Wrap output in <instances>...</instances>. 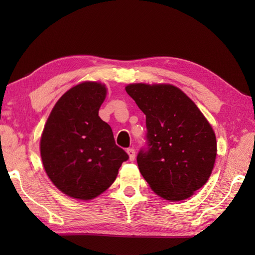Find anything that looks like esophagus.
<instances>
[{"instance_id": "34e87169", "label": "esophagus", "mask_w": 255, "mask_h": 255, "mask_svg": "<svg viewBox=\"0 0 255 255\" xmlns=\"http://www.w3.org/2000/svg\"><path fill=\"white\" fill-rule=\"evenodd\" d=\"M127 153H128V155H129V160L133 161V160H134V158H136V151H134V149H133V148H129V149H127Z\"/></svg>"}]
</instances>
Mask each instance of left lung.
I'll list each match as a JSON object with an SVG mask.
<instances>
[{"mask_svg":"<svg viewBox=\"0 0 255 255\" xmlns=\"http://www.w3.org/2000/svg\"><path fill=\"white\" fill-rule=\"evenodd\" d=\"M126 92L145 115L147 147L137 155L141 175L162 198L191 197L214 169L217 141L210 124L174 85L134 83Z\"/></svg>","mask_w":255,"mask_h":255,"instance_id":"obj_1","label":"left lung"}]
</instances>
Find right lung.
<instances>
[{
  "label": "right lung",
  "mask_w": 255,
  "mask_h": 255,
  "mask_svg": "<svg viewBox=\"0 0 255 255\" xmlns=\"http://www.w3.org/2000/svg\"><path fill=\"white\" fill-rule=\"evenodd\" d=\"M99 82H83L66 92L52 108L40 139L47 175L70 197L90 200L116 180L128 154L115 143L99 111L106 97Z\"/></svg>",
  "instance_id": "obj_1"
}]
</instances>
